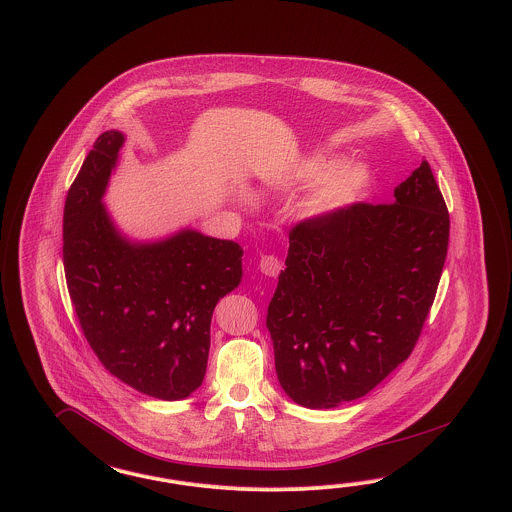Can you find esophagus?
Listing matches in <instances>:
<instances>
[{
	"label": "esophagus",
	"mask_w": 512,
	"mask_h": 512,
	"mask_svg": "<svg viewBox=\"0 0 512 512\" xmlns=\"http://www.w3.org/2000/svg\"><path fill=\"white\" fill-rule=\"evenodd\" d=\"M260 271L264 273L265 277H277L282 271V262L275 256H262Z\"/></svg>",
	"instance_id": "34e87169"
}]
</instances>
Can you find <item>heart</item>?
Returning a JSON list of instances; mask_svg holds the SVG:
<instances>
[{
	"mask_svg": "<svg viewBox=\"0 0 512 512\" xmlns=\"http://www.w3.org/2000/svg\"><path fill=\"white\" fill-rule=\"evenodd\" d=\"M371 181L373 175L367 165H339L335 158L316 154L271 179V186L279 190L309 186L297 199L294 213L307 222H322L352 207L369 190ZM237 199L248 203L247 194H239Z\"/></svg>",
	"mask_w": 512,
	"mask_h": 512,
	"instance_id": "1",
	"label": "heart"
}]
</instances>
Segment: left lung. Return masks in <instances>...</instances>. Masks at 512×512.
<instances>
[{"label":"left lung","instance_id":"1","mask_svg":"<svg viewBox=\"0 0 512 512\" xmlns=\"http://www.w3.org/2000/svg\"><path fill=\"white\" fill-rule=\"evenodd\" d=\"M394 198L290 231L265 324L282 390L301 407L333 409L369 394L418 341L450 220L426 160Z\"/></svg>","mask_w":512,"mask_h":512}]
</instances>
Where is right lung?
<instances>
[{
  "label": "right lung",
  "mask_w": 512,
  "mask_h": 512,
  "mask_svg": "<svg viewBox=\"0 0 512 512\" xmlns=\"http://www.w3.org/2000/svg\"><path fill=\"white\" fill-rule=\"evenodd\" d=\"M126 137L101 133L64 207L67 290L86 341L116 379L177 401L207 369L218 299L243 279V248L192 228L158 241L118 230L103 196Z\"/></svg>",
  "instance_id": "add662e5"
}]
</instances>
